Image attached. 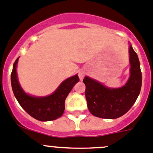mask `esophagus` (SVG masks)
<instances>
[{"label":"esophagus","instance_id":"1","mask_svg":"<svg viewBox=\"0 0 153 153\" xmlns=\"http://www.w3.org/2000/svg\"><path fill=\"white\" fill-rule=\"evenodd\" d=\"M85 74H86V72H85V70H80L79 71V72H78V76H79V78H80V80H83V78H85Z\"/></svg>","mask_w":153,"mask_h":153}]
</instances>
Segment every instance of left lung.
<instances>
[{"label":"left lung","instance_id":"left-lung-1","mask_svg":"<svg viewBox=\"0 0 153 153\" xmlns=\"http://www.w3.org/2000/svg\"><path fill=\"white\" fill-rule=\"evenodd\" d=\"M129 56L131 75L122 88H109L88 76L84 78L88 108L94 116L108 119L119 118L136 102L142 85V74L137 54L131 44Z\"/></svg>","mask_w":153,"mask_h":153}]
</instances>
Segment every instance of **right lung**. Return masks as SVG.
I'll return each instance as SVG.
<instances>
[{
	"mask_svg": "<svg viewBox=\"0 0 153 153\" xmlns=\"http://www.w3.org/2000/svg\"><path fill=\"white\" fill-rule=\"evenodd\" d=\"M19 58L15 61L11 73V85L14 96L22 109L31 117L41 122H48L61 117L65 109V100L74 85L79 81L78 75L67 78L60 84L51 95L47 97L30 96L24 92L17 78L16 65Z\"/></svg>",
	"mask_w": 153,
	"mask_h": 153,
	"instance_id": "1",
	"label": "right lung"
}]
</instances>
